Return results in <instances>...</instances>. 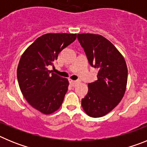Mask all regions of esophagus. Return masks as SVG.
I'll return each instance as SVG.
<instances>
[{
	"label": "esophagus",
	"instance_id": "1",
	"mask_svg": "<svg viewBox=\"0 0 147 147\" xmlns=\"http://www.w3.org/2000/svg\"><path fill=\"white\" fill-rule=\"evenodd\" d=\"M68 81H69L70 84H71L72 86H76L78 83H79V81H76V80H71V79H69V80H68Z\"/></svg>",
	"mask_w": 147,
	"mask_h": 147
}]
</instances>
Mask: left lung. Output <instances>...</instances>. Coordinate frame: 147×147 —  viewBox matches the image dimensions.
<instances>
[{
	"label": "left lung",
	"instance_id": "obj_1",
	"mask_svg": "<svg viewBox=\"0 0 147 147\" xmlns=\"http://www.w3.org/2000/svg\"><path fill=\"white\" fill-rule=\"evenodd\" d=\"M77 37L90 64L98 68V80L88 84L82 106L90 117H102L119 105L125 93L128 74L125 59L102 35L78 34Z\"/></svg>",
	"mask_w": 147,
	"mask_h": 147
}]
</instances>
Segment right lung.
Instances as JSON below:
<instances>
[{"instance_id": "right-lung-1", "label": "right lung", "mask_w": 147, "mask_h": 147, "mask_svg": "<svg viewBox=\"0 0 147 147\" xmlns=\"http://www.w3.org/2000/svg\"><path fill=\"white\" fill-rule=\"evenodd\" d=\"M76 34L49 33L40 36L22 54L17 70L22 94L32 107L45 115L59 110L68 80L49 71L59 53L76 40Z\"/></svg>"}]
</instances>
